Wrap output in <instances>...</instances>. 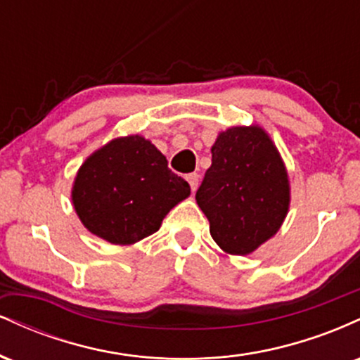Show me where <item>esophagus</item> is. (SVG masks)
Returning a JSON list of instances; mask_svg holds the SVG:
<instances>
[{"mask_svg": "<svg viewBox=\"0 0 360 360\" xmlns=\"http://www.w3.org/2000/svg\"><path fill=\"white\" fill-rule=\"evenodd\" d=\"M186 179H188L189 186H191V191H196L198 188V183H200V176L196 174V172H191V174L186 176Z\"/></svg>", "mask_w": 360, "mask_h": 360, "instance_id": "obj_1", "label": "esophagus"}]
</instances>
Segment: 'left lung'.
<instances>
[{"instance_id":"8db88e82","label":"left lung","mask_w":360,"mask_h":360,"mask_svg":"<svg viewBox=\"0 0 360 360\" xmlns=\"http://www.w3.org/2000/svg\"><path fill=\"white\" fill-rule=\"evenodd\" d=\"M221 250L252 254L281 229L289 208L288 172L269 135L257 125L232 127L212 147V166L196 191Z\"/></svg>"}]
</instances>
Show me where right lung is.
I'll list each match as a JSON object with an SVG mask.
<instances>
[{"mask_svg": "<svg viewBox=\"0 0 360 360\" xmlns=\"http://www.w3.org/2000/svg\"><path fill=\"white\" fill-rule=\"evenodd\" d=\"M191 189L167 159L140 135L115 139L84 160L72 186V203L91 233L130 245L160 229L164 217Z\"/></svg>", "mask_w": 360, "mask_h": 360, "instance_id": "obj_1", "label": "right lung"}]
</instances>
